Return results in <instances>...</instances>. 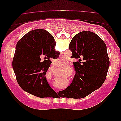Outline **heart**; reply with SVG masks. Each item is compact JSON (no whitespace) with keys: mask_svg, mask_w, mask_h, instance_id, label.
<instances>
[{"mask_svg":"<svg viewBox=\"0 0 121 121\" xmlns=\"http://www.w3.org/2000/svg\"><path fill=\"white\" fill-rule=\"evenodd\" d=\"M56 63L57 65H59V66L61 67H64L66 65L67 63V60L66 58L63 57L58 58L56 61Z\"/></svg>","mask_w":121,"mask_h":121,"instance_id":"heart-1","label":"heart"}]
</instances>
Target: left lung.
<instances>
[{
    "label": "left lung",
    "mask_w": 121,
    "mask_h": 121,
    "mask_svg": "<svg viewBox=\"0 0 121 121\" xmlns=\"http://www.w3.org/2000/svg\"><path fill=\"white\" fill-rule=\"evenodd\" d=\"M49 39L54 42L52 34L46 31ZM69 49L72 58L85 60L74 62L76 74L70 86L58 92L61 97L82 98L101 87L105 81L109 67L107 47L99 36L90 31H82L71 40Z\"/></svg>",
    "instance_id": "8db88e82"
}]
</instances>
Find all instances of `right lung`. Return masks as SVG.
I'll return each instance as SVG.
<instances>
[{
    "mask_svg": "<svg viewBox=\"0 0 121 121\" xmlns=\"http://www.w3.org/2000/svg\"><path fill=\"white\" fill-rule=\"evenodd\" d=\"M54 46L46 31L41 29L29 32L17 42L12 66L18 84L26 92L41 98L50 97L55 92L45 77L51 58L59 56Z\"/></svg>",
    "mask_w": 121,
    "mask_h": 121,
    "instance_id": "add662e5",
    "label": "right lung"
}]
</instances>
